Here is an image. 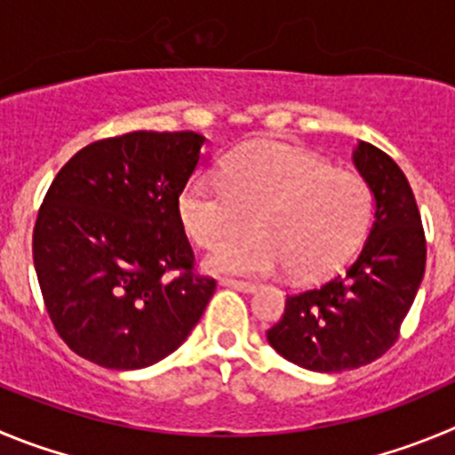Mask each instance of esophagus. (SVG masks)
<instances>
[{
	"label": "esophagus",
	"instance_id": "esophagus-1",
	"mask_svg": "<svg viewBox=\"0 0 455 455\" xmlns=\"http://www.w3.org/2000/svg\"><path fill=\"white\" fill-rule=\"evenodd\" d=\"M224 287H233V290L240 291H256L258 285L256 283H249V280H235V278H222Z\"/></svg>",
	"mask_w": 455,
	"mask_h": 455
}]
</instances>
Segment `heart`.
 <instances>
[{"label":"heart","mask_w":455,"mask_h":455,"mask_svg":"<svg viewBox=\"0 0 455 455\" xmlns=\"http://www.w3.org/2000/svg\"><path fill=\"white\" fill-rule=\"evenodd\" d=\"M371 190L359 177L280 141H260L231 156L222 175H197L180 197L188 235L215 249L246 230L258 234L224 245L208 265L220 274H271L290 267L314 275L341 262L371 224Z\"/></svg>","instance_id":"b5f03b06"}]
</instances>
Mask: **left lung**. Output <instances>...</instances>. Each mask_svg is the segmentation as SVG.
<instances>
[{"instance_id":"1","label":"left lung","mask_w":455,"mask_h":455,"mask_svg":"<svg viewBox=\"0 0 455 455\" xmlns=\"http://www.w3.org/2000/svg\"><path fill=\"white\" fill-rule=\"evenodd\" d=\"M352 159L377 204L366 244L346 271L287 296L267 330L275 352L316 372L352 371L390 350L427 265L422 218L400 165L366 141Z\"/></svg>"}]
</instances>
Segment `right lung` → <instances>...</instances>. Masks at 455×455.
Returning <instances> with one entry per match:
<instances>
[{
    "label": "right lung",
    "instance_id": "right-lung-1",
    "mask_svg": "<svg viewBox=\"0 0 455 455\" xmlns=\"http://www.w3.org/2000/svg\"><path fill=\"white\" fill-rule=\"evenodd\" d=\"M206 139L130 132L76 152L51 181L33 262L44 307L83 359L137 371L175 352L215 280L195 269L180 195Z\"/></svg>",
    "mask_w": 455,
    "mask_h": 455
}]
</instances>
